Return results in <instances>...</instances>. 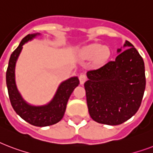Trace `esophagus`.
<instances>
[{"instance_id": "esophagus-1", "label": "esophagus", "mask_w": 153, "mask_h": 153, "mask_svg": "<svg viewBox=\"0 0 153 153\" xmlns=\"http://www.w3.org/2000/svg\"><path fill=\"white\" fill-rule=\"evenodd\" d=\"M79 82H80V84L81 85H82V84L85 82L87 80V77H86V74H81L80 75H79Z\"/></svg>"}]
</instances>
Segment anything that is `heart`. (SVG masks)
I'll list each match as a JSON object with an SVG mask.
<instances>
[{"mask_svg": "<svg viewBox=\"0 0 153 153\" xmlns=\"http://www.w3.org/2000/svg\"><path fill=\"white\" fill-rule=\"evenodd\" d=\"M81 55L84 59H92L94 57L96 62L102 63L108 59L110 52L106 47H102L101 44H93L82 49Z\"/></svg>", "mask_w": 153, "mask_h": 153, "instance_id": "obj_1", "label": "heart"}]
</instances>
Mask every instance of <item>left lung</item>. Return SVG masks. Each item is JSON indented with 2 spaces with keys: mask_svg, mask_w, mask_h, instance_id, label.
Returning <instances> with one entry per match:
<instances>
[{
  "mask_svg": "<svg viewBox=\"0 0 153 153\" xmlns=\"http://www.w3.org/2000/svg\"><path fill=\"white\" fill-rule=\"evenodd\" d=\"M114 61L87 72L84 84L90 116L96 122L120 125L131 118L140 108L145 93V63L130 42Z\"/></svg>",
  "mask_w": 153,
  "mask_h": 153,
  "instance_id": "obj_1",
  "label": "left lung"
}]
</instances>
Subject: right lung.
Instances as JSON below:
<instances>
[{
	"instance_id": "add662e5",
	"label": "right lung",
	"mask_w": 153,
	"mask_h": 153,
	"mask_svg": "<svg viewBox=\"0 0 153 153\" xmlns=\"http://www.w3.org/2000/svg\"><path fill=\"white\" fill-rule=\"evenodd\" d=\"M36 35L26 36L17 48L12 53L6 71V84L9 100L16 113L32 126L44 127L57 123L62 118L68 99L74 88L79 84V80L77 77H73L62 82L52 101L44 106H32L23 100L18 93L15 83L16 62L22 50L23 45Z\"/></svg>"
}]
</instances>
